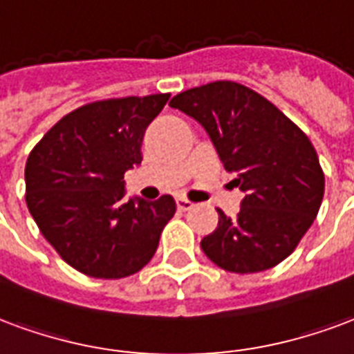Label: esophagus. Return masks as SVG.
Masks as SVG:
<instances>
[{"instance_id":"esophagus-1","label":"esophagus","mask_w":354,"mask_h":354,"mask_svg":"<svg viewBox=\"0 0 354 354\" xmlns=\"http://www.w3.org/2000/svg\"><path fill=\"white\" fill-rule=\"evenodd\" d=\"M176 206H178V210L187 212V210H191V208H193L195 204L191 203V201H187L185 197H180V198H176Z\"/></svg>"}]
</instances>
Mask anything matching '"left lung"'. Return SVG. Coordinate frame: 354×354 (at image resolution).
Here are the masks:
<instances>
[{
    "instance_id": "obj_1",
    "label": "left lung",
    "mask_w": 354,
    "mask_h": 354,
    "mask_svg": "<svg viewBox=\"0 0 354 354\" xmlns=\"http://www.w3.org/2000/svg\"><path fill=\"white\" fill-rule=\"evenodd\" d=\"M170 106L203 125L245 193L236 217L217 210L216 230L201 240L206 257L234 274L274 268L321 208L324 174L310 138L276 104L230 80L182 91Z\"/></svg>"
}]
</instances>
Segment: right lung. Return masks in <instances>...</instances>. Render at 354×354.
<instances>
[{
	"label": "right lung",
	"mask_w": 354,
	"mask_h": 354,
	"mask_svg": "<svg viewBox=\"0 0 354 354\" xmlns=\"http://www.w3.org/2000/svg\"><path fill=\"white\" fill-rule=\"evenodd\" d=\"M170 93L116 97L69 112L31 150L26 203L57 255L90 277L120 279L150 263L176 203L125 201L146 127Z\"/></svg>",
	"instance_id": "obj_1"
}]
</instances>
